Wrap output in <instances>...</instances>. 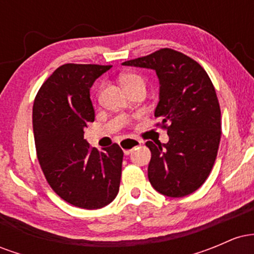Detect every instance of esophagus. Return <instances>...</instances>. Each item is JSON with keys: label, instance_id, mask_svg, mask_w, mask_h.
I'll return each instance as SVG.
<instances>
[{"label": "esophagus", "instance_id": "34e87169", "mask_svg": "<svg viewBox=\"0 0 254 254\" xmlns=\"http://www.w3.org/2000/svg\"><path fill=\"white\" fill-rule=\"evenodd\" d=\"M142 141L141 139H137V138H124L121 141V148L124 150V154L125 155H129L131 153V150L135 149L136 147H138V145H141Z\"/></svg>", "mask_w": 254, "mask_h": 254}]
</instances>
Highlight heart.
<instances>
[{"label": "heart", "mask_w": 254, "mask_h": 254, "mask_svg": "<svg viewBox=\"0 0 254 254\" xmlns=\"http://www.w3.org/2000/svg\"><path fill=\"white\" fill-rule=\"evenodd\" d=\"M119 82H121L123 88L129 92V90L136 88V87H144V78L136 72H125L119 76Z\"/></svg>", "instance_id": "heart-1"}]
</instances>
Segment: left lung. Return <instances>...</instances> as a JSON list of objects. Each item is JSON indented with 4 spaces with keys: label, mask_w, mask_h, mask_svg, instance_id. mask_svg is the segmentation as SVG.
Instances as JSON below:
<instances>
[{
    "label": "left lung",
    "mask_w": 254,
    "mask_h": 254,
    "mask_svg": "<svg viewBox=\"0 0 254 254\" xmlns=\"http://www.w3.org/2000/svg\"><path fill=\"white\" fill-rule=\"evenodd\" d=\"M124 65L149 68L160 81L155 117L170 141H148L151 159L148 178L157 192L168 197L192 193L205 182L217 156L221 109L214 84L203 66L173 49H160Z\"/></svg>",
    "instance_id": "1"
}]
</instances>
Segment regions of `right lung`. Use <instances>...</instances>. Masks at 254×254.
<instances>
[{"label": "right lung", "instance_id": "right-lung-1", "mask_svg": "<svg viewBox=\"0 0 254 254\" xmlns=\"http://www.w3.org/2000/svg\"><path fill=\"white\" fill-rule=\"evenodd\" d=\"M112 65L66 63L42 84L33 103L37 157L46 182L66 203L100 209L119 191L123 150L117 143L99 151L83 138L94 122L89 89Z\"/></svg>", "mask_w": 254, "mask_h": 254}]
</instances>
